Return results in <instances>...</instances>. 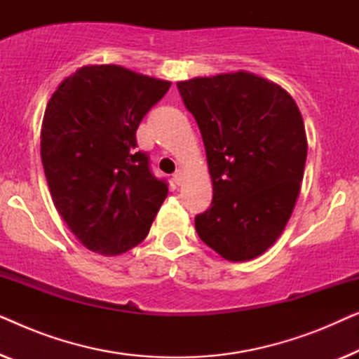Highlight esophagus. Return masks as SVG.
I'll use <instances>...</instances> for the list:
<instances>
[{
  "mask_svg": "<svg viewBox=\"0 0 359 359\" xmlns=\"http://www.w3.org/2000/svg\"><path fill=\"white\" fill-rule=\"evenodd\" d=\"M173 180H175V183L176 184H181V183H183V180H184V173H183V171H181V170H178V171H176V173L173 175Z\"/></svg>",
  "mask_w": 359,
  "mask_h": 359,
  "instance_id": "esophagus-1",
  "label": "esophagus"
}]
</instances>
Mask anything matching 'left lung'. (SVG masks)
<instances>
[{
  "label": "left lung",
  "instance_id": "1",
  "mask_svg": "<svg viewBox=\"0 0 359 359\" xmlns=\"http://www.w3.org/2000/svg\"><path fill=\"white\" fill-rule=\"evenodd\" d=\"M203 135L212 203L196 215V232L229 262L263 255L296 205L307 137L286 90L248 72L178 81Z\"/></svg>",
  "mask_w": 359,
  "mask_h": 359
}]
</instances>
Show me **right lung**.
I'll list each match as a JSON object with an SVG mask.
<instances>
[{
	"mask_svg": "<svg viewBox=\"0 0 359 359\" xmlns=\"http://www.w3.org/2000/svg\"><path fill=\"white\" fill-rule=\"evenodd\" d=\"M171 83L119 65L81 67L46 107L41 156L58 214L88 250L129 252L149 235L168 184L137 151L135 132Z\"/></svg>",
	"mask_w": 359,
	"mask_h": 359,
	"instance_id": "right-lung-1",
	"label": "right lung"
}]
</instances>
